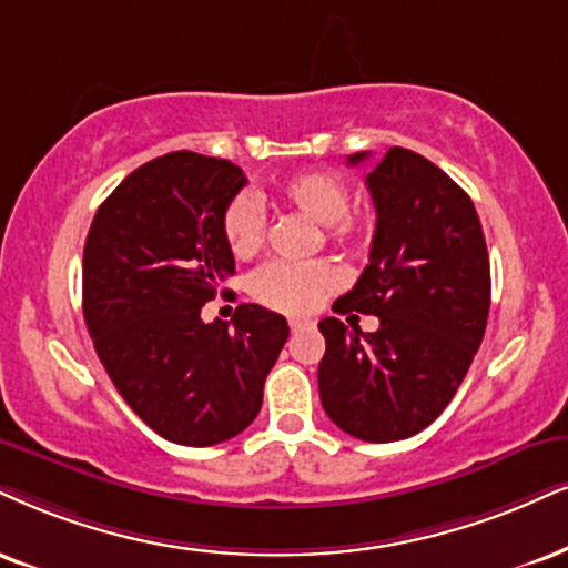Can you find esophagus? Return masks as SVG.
Instances as JSON below:
<instances>
[{
	"mask_svg": "<svg viewBox=\"0 0 568 568\" xmlns=\"http://www.w3.org/2000/svg\"><path fill=\"white\" fill-rule=\"evenodd\" d=\"M307 326H313L311 318H292V321H290L292 332H303V328H307Z\"/></svg>",
	"mask_w": 568,
	"mask_h": 568,
	"instance_id": "esophagus-1",
	"label": "esophagus"
}]
</instances>
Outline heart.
Segmentation results:
<instances>
[{"label":"heart","mask_w":568,"mask_h":568,"mask_svg":"<svg viewBox=\"0 0 568 568\" xmlns=\"http://www.w3.org/2000/svg\"><path fill=\"white\" fill-rule=\"evenodd\" d=\"M284 207L305 215L307 221L326 226L337 242L358 240L366 229L363 215L349 213L345 181L328 171H305L286 179L276 192ZM223 236L236 257H250L261 250L265 236V213L261 202L250 194L231 200L223 215ZM339 276L328 263H268L252 276V295L271 311L286 316L313 313L337 290Z\"/></svg>","instance_id":"obj_1"}]
</instances>
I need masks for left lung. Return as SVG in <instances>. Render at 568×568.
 Masks as SVG:
<instances>
[{
	"label": "left lung",
	"mask_w": 568,
	"mask_h": 568,
	"mask_svg": "<svg viewBox=\"0 0 568 568\" xmlns=\"http://www.w3.org/2000/svg\"><path fill=\"white\" fill-rule=\"evenodd\" d=\"M366 186L376 207L368 265L334 311L371 313L379 328L321 321L318 389L349 437L395 443L426 429L464 382L485 337L489 257L471 197L418 152L392 146Z\"/></svg>",
	"instance_id": "1"
}]
</instances>
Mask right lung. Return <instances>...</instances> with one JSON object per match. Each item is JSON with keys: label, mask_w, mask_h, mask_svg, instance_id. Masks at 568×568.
<instances>
[{"label": "right lung", "mask_w": 568, "mask_h": 568, "mask_svg": "<svg viewBox=\"0 0 568 568\" xmlns=\"http://www.w3.org/2000/svg\"><path fill=\"white\" fill-rule=\"evenodd\" d=\"M247 184L240 165L168 152L102 202L83 247V318L104 371L168 443H226L255 422L290 326L261 305L231 326L202 321L234 276L223 215Z\"/></svg>", "instance_id": "1"}]
</instances>
